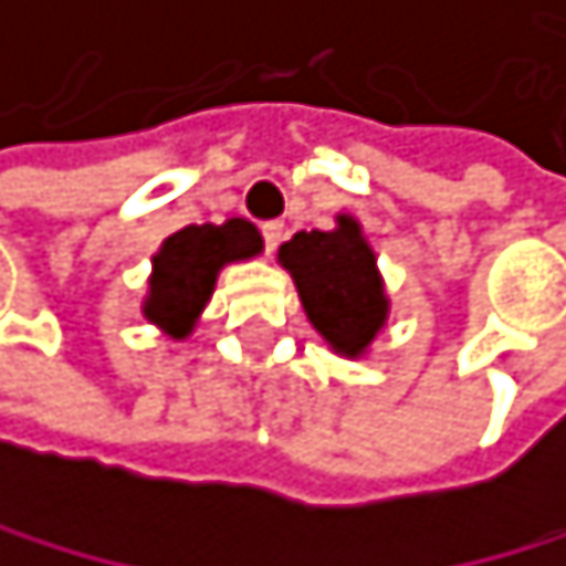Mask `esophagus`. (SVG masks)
Listing matches in <instances>:
<instances>
[{"label":"esophagus","mask_w":566,"mask_h":566,"mask_svg":"<svg viewBox=\"0 0 566 566\" xmlns=\"http://www.w3.org/2000/svg\"><path fill=\"white\" fill-rule=\"evenodd\" d=\"M262 241H265V251L272 255V251H276V248H280V241H283V223H280V220L262 223Z\"/></svg>","instance_id":"34e87169"}]
</instances>
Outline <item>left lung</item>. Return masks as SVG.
<instances>
[{"mask_svg":"<svg viewBox=\"0 0 566 566\" xmlns=\"http://www.w3.org/2000/svg\"><path fill=\"white\" fill-rule=\"evenodd\" d=\"M336 223V230L294 234L280 244V262L294 276L307 318L325 343L343 357H360L388 318V297L360 223L353 217Z\"/></svg>","mask_w":566,"mask_h":566,"instance_id":"8db88e82","label":"left lung"}]
</instances>
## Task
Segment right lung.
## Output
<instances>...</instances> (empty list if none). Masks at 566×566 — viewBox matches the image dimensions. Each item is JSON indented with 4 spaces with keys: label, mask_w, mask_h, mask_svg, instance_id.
<instances>
[{
    "label": "right lung",
    "mask_w": 566,
    "mask_h": 566,
    "mask_svg": "<svg viewBox=\"0 0 566 566\" xmlns=\"http://www.w3.org/2000/svg\"><path fill=\"white\" fill-rule=\"evenodd\" d=\"M262 251V234L248 220L181 227L170 234L154 255L149 297L143 301V315L160 325L170 339H185L202 307L213 294L217 272L227 262H241Z\"/></svg>",
    "instance_id": "obj_1"
}]
</instances>
